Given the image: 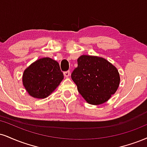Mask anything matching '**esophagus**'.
<instances>
[{
    "label": "esophagus",
    "mask_w": 147,
    "mask_h": 147,
    "mask_svg": "<svg viewBox=\"0 0 147 147\" xmlns=\"http://www.w3.org/2000/svg\"><path fill=\"white\" fill-rule=\"evenodd\" d=\"M63 75H64L65 77H68L69 76H70V70H68V71H66V72H63Z\"/></svg>",
    "instance_id": "34e87169"
}]
</instances>
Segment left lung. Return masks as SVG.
I'll return each instance as SVG.
<instances>
[{
	"label": "left lung",
	"mask_w": 147,
	"mask_h": 147,
	"mask_svg": "<svg viewBox=\"0 0 147 147\" xmlns=\"http://www.w3.org/2000/svg\"><path fill=\"white\" fill-rule=\"evenodd\" d=\"M72 72V81L83 98L91 105L107 101L118 90L120 75L117 68L105 58L83 55Z\"/></svg>",
	"instance_id": "left-lung-1"
}]
</instances>
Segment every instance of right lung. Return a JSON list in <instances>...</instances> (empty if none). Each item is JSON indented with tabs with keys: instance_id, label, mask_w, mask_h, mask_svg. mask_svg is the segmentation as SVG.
I'll list each match as a JSON object with an SVG mask.
<instances>
[{
	"instance_id": "1",
	"label": "right lung",
	"mask_w": 147,
	"mask_h": 147,
	"mask_svg": "<svg viewBox=\"0 0 147 147\" xmlns=\"http://www.w3.org/2000/svg\"><path fill=\"white\" fill-rule=\"evenodd\" d=\"M63 79V72L57 61L43 57L24 70L22 83L30 96L40 99L47 98L54 92Z\"/></svg>"
}]
</instances>
